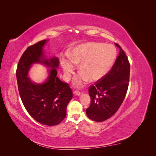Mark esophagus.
<instances>
[{
	"label": "esophagus",
	"mask_w": 156,
	"mask_h": 156,
	"mask_svg": "<svg viewBox=\"0 0 156 156\" xmlns=\"http://www.w3.org/2000/svg\"><path fill=\"white\" fill-rule=\"evenodd\" d=\"M74 94L75 95H76V96H80L81 93H80V91H78V90H74Z\"/></svg>",
	"instance_id": "esophagus-1"
}]
</instances>
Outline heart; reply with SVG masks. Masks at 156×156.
Listing matches in <instances>:
<instances>
[{"mask_svg": "<svg viewBox=\"0 0 156 156\" xmlns=\"http://www.w3.org/2000/svg\"><path fill=\"white\" fill-rule=\"evenodd\" d=\"M117 52L113 46L102 43L87 42L76 46L68 54V59H63L61 66L66 78L68 80L74 72L75 65L79 66L81 74L74 80L80 87L88 80L96 82L107 74L115 60Z\"/></svg>", "mask_w": 156, "mask_h": 156, "instance_id": "1", "label": "heart"}]
</instances>
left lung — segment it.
<instances>
[{
	"instance_id": "obj_1",
	"label": "left lung",
	"mask_w": 156,
	"mask_h": 156,
	"mask_svg": "<svg viewBox=\"0 0 156 156\" xmlns=\"http://www.w3.org/2000/svg\"><path fill=\"white\" fill-rule=\"evenodd\" d=\"M119 54L111 70L105 77L88 88L91 101L87 115L91 120L101 122L111 118L118 111L127 94L130 64L120 45Z\"/></svg>"
}]
</instances>
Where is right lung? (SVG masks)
<instances>
[{"label":"right lung","mask_w":156,"mask_h":156,"mask_svg":"<svg viewBox=\"0 0 156 156\" xmlns=\"http://www.w3.org/2000/svg\"><path fill=\"white\" fill-rule=\"evenodd\" d=\"M46 42L42 40L27 48L19 59L16 76L20 97L29 114L39 123L53 126L60 123L66 117L73 93L68 84L57 76L58 58H45L43 47ZM34 62H42L51 68L44 83H33L27 76Z\"/></svg>","instance_id":"obj_1"}]
</instances>
